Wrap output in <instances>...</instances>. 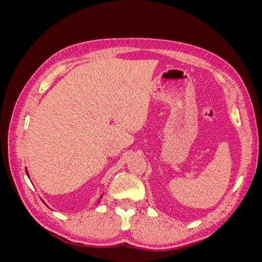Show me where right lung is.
<instances>
[{"label":"right lung","instance_id":"1","mask_svg":"<svg viewBox=\"0 0 262 262\" xmlns=\"http://www.w3.org/2000/svg\"><path fill=\"white\" fill-rule=\"evenodd\" d=\"M26 172H27V170H26ZM27 176L29 177V175H28V172H27ZM101 196H102V195H101ZM101 196H100V199H101ZM99 201H100V200H98V203H99Z\"/></svg>","mask_w":262,"mask_h":262}]
</instances>
